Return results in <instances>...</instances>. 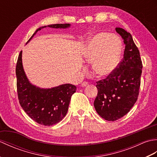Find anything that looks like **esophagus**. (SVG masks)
I'll use <instances>...</instances> for the list:
<instances>
[{"label": "esophagus", "instance_id": "1", "mask_svg": "<svg viewBox=\"0 0 157 157\" xmlns=\"http://www.w3.org/2000/svg\"><path fill=\"white\" fill-rule=\"evenodd\" d=\"M88 85V83L86 82H84L82 84V87H86V86H87Z\"/></svg>", "mask_w": 157, "mask_h": 157}]
</instances>
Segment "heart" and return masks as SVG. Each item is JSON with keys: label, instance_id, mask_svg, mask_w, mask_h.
<instances>
[{"label": "heart", "instance_id": "heart-1", "mask_svg": "<svg viewBox=\"0 0 157 157\" xmlns=\"http://www.w3.org/2000/svg\"><path fill=\"white\" fill-rule=\"evenodd\" d=\"M121 41L118 36L107 32L95 34L86 43L83 59L92 65L96 75L102 78L111 75L116 69L121 52ZM84 72H86L85 68Z\"/></svg>", "mask_w": 157, "mask_h": 157}]
</instances>
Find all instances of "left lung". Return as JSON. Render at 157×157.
<instances>
[{
  "label": "left lung",
  "mask_w": 157,
  "mask_h": 157,
  "mask_svg": "<svg viewBox=\"0 0 157 157\" xmlns=\"http://www.w3.org/2000/svg\"><path fill=\"white\" fill-rule=\"evenodd\" d=\"M115 30L125 44L123 58L111 75L96 82L98 94L94 102L98 114L111 121L125 115L137 101L142 69L139 50L132 35L121 28Z\"/></svg>",
  "instance_id": "8db88e82"
}]
</instances>
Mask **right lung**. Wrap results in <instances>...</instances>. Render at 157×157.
Instances as JSON below:
<instances>
[{
	"instance_id": "add662e5",
	"label": "right lung",
	"mask_w": 157,
	"mask_h": 157,
	"mask_svg": "<svg viewBox=\"0 0 157 157\" xmlns=\"http://www.w3.org/2000/svg\"><path fill=\"white\" fill-rule=\"evenodd\" d=\"M71 24L44 25L36 30L34 36L46 27L66 29ZM17 88L20 105L28 116L40 125L51 126L60 122L68 111L70 100L76 91V86L70 84H62L51 88H41L29 82L22 64V51L20 52L16 65Z\"/></svg>"
}]
</instances>
